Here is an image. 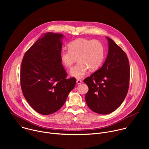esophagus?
I'll list each match as a JSON object with an SVG mask.
<instances>
[{"instance_id": "esophagus-1", "label": "esophagus", "mask_w": 149, "mask_h": 149, "mask_svg": "<svg viewBox=\"0 0 149 149\" xmlns=\"http://www.w3.org/2000/svg\"><path fill=\"white\" fill-rule=\"evenodd\" d=\"M77 83L78 84H80L82 83V81L80 80V79H77Z\"/></svg>"}]
</instances>
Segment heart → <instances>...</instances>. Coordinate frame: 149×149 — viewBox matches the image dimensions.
<instances>
[{
  "label": "heart",
  "mask_w": 149,
  "mask_h": 149,
  "mask_svg": "<svg viewBox=\"0 0 149 149\" xmlns=\"http://www.w3.org/2000/svg\"><path fill=\"white\" fill-rule=\"evenodd\" d=\"M77 61V64L70 72L71 76L81 78L88 70L93 71L102 64L104 58V48L98 40L80 38L68 44V51L62 50L60 53V60L65 68L70 69Z\"/></svg>",
  "instance_id": "obj_1"
}]
</instances>
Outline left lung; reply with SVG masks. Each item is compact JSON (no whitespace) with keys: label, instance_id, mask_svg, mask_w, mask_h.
<instances>
[{"label":"left lung","instance_id":"obj_1","mask_svg":"<svg viewBox=\"0 0 149 149\" xmlns=\"http://www.w3.org/2000/svg\"><path fill=\"white\" fill-rule=\"evenodd\" d=\"M109 52L104 64L84 80L88 87L86 101L100 114H108L119 107L129 90L130 65L124 51L110 38Z\"/></svg>","mask_w":149,"mask_h":149}]
</instances>
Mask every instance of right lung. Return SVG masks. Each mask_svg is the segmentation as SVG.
Here are the masks:
<instances>
[{
  "mask_svg": "<svg viewBox=\"0 0 149 149\" xmlns=\"http://www.w3.org/2000/svg\"><path fill=\"white\" fill-rule=\"evenodd\" d=\"M63 35L46 33L26 52L20 68V86L29 104L36 112L49 115L59 110L75 86L67 79L60 60Z\"/></svg>",
  "mask_w": 149,
  "mask_h": 149,
  "instance_id": "1",
  "label": "right lung"
}]
</instances>
